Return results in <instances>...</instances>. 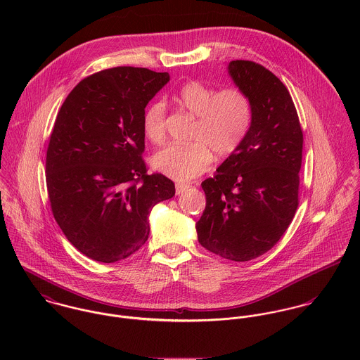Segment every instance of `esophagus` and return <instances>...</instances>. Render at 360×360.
<instances>
[{"label": "esophagus", "instance_id": "34e87169", "mask_svg": "<svg viewBox=\"0 0 360 360\" xmlns=\"http://www.w3.org/2000/svg\"><path fill=\"white\" fill-rule=\"evenodd\" d=\"M187 188H190V184L177 183V184H176V194H177V195H179V194H181V193H184Z\"/></svg>", "mask_w": 360, "mask_h": 360}]
</instances>
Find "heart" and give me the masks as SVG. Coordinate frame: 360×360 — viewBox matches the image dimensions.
I'll return each mask as SVG.
<instances>
[{
  "instance_id": "1",
  "label": "heart",
  "mask_w": 360,
  "mask_h": 360,
  "mask_svg": "<svg viewBox=\"0 0 360 360\" xmlns=\"http://www.w3.org/2000/svg\"><path fill=\"white\" fill-rule=\"evenodd\" d=\"M173 100L197 116L190 144H169L153 159L154 167L177 181L193 180L210 167L213 154L227 158L236 154L251 131L254 103L240 87L214 91L201 82L181 86ZM166 108L162 101L151 103L143 116V131L153 144L166 137Z\"/></svg>"
}]
</instances>
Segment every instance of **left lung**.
<instances>
[{
    "label": "left lung",
    "instance_id": "8db88e82",
    "mask_svg": "<svg viewBox=\"0 0 360 360\" xmlns=\"http://www.w3.org/2000/svg\"><path fill=\"white\" fill-rule=\"evenodd\" d=\"M229 73L254 103L250 134L213 177L202 181L206 206L200 244L234 262L271 250L298 207L304 133L287 87L264 66L231 60Z\"/></svg>",
    "mask_w": 360,
    "mask_h": 360
}]
</instances>
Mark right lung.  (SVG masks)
<instances>
[{
    "label": "right lung",
    "instance_id": "1",
    "mask_svg": "<svg viewBox=\"0 0 360 360\" xmlns=\"http://www.w3.org/2000/svg\"><path fill=\"white\" fill-rule=\"evenodd\" d=\"M169 73L117 66L83 79L62 103L46 159L58 226L83 255L113 263L139 251L148 216L174 183L148 174L143 159L146 106Z\"/></svg>",
    "mask_w": 360,
    "mask_h": 360
}]
</instances>
